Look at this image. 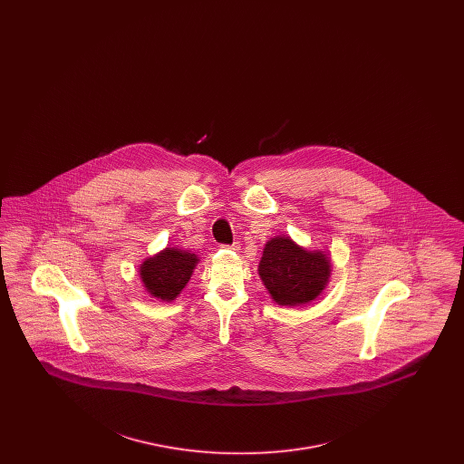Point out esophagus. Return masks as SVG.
<instances>
[{
  "label": "esophagus",
  "mask_w": 464,
  "mask_h": 464,
  "mask_svg": "<svg viewBox=\"0 0 464 464\" xmlns=\"http://www.w3.org/2000/svg\"><path fill=\"white\" fill-rule=\"evenodd\" d=\"M222 248H226V250H233V252H238V250H240V243L235 242L231 243V245H222Z\"/></svg>",
  "instance_id": "34e87169"
}]
</instances>
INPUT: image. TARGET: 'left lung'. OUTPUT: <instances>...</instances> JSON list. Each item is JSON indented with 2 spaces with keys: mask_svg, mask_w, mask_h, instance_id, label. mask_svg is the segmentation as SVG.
Instances as JSON below:
<instances>
[{
  "mask_svg": "<svg viewBox=\"0 0 464 464\" xmlns=\"http://www.w3.org/2000/svg\"><path fill=\"white\" fill-rule=\"evenodd\" d=\"M259 276L276 304H308L329 284L331 257L320 250H306L285 235L275 237L266 243Z\"/></svg>",
  "mask_w": 464,
  "mask_h": 464,
  "instance_id": "8db88e82",
  "label": "left lung"
}]
</instances>
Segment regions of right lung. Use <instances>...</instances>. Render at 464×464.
Returning <instances> with one entry per match:
<instances>
[{"label":"right lung","mask_w":464,"mask_h":464,"mask_svg":"<svg viewBox=\"0 0 464 464\" xmlns=\"http://www.w3.org/2000/svg\"><path fill=\"white\" fill-rule=\"evenodd\" d=\"M198 261L197 254L167 246L140 265V280L156 299L174 301L189 282Z\"/></svg>","instance_id":"1"}]
</instances>
